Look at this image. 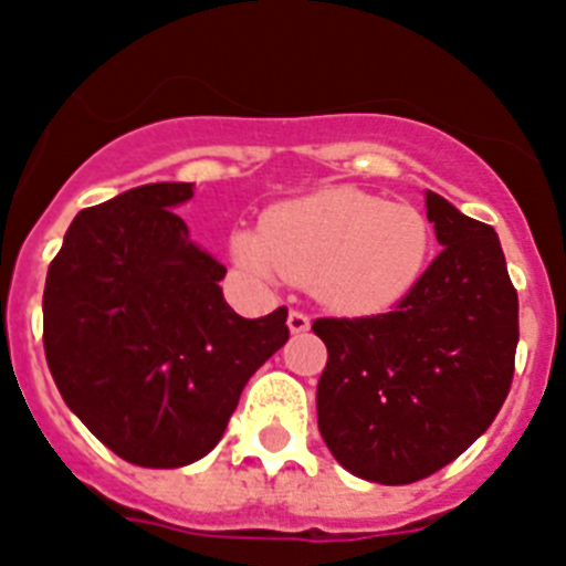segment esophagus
<instances>
[{
	"instance_id": "34e87169",
	"label": "esophagus",
	"mask_w": 566,
	"mask_h": 566,
	"mask_svg": "<svg viewBox=\"0 0 566 566\" xmlns=\"http://www.w3.org/2000/svg\"><path fill=\"white\" fill-rule=\"evenodd\" d=\"M287 326H290V332H293V335H301V332L310 329V315L298 313V310H290Z\"/></svg>"
}]
</instances>
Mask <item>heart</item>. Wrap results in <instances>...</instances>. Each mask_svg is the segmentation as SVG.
<instances>
[{"label":"heart","instance_id":"1","mask_svg":"<svg viewBox=\"0 0 566 566\" xmlns=\"http://www.w3.org/2000/svg\"><path fill=\"white\" fill-rule=\"evenodd\" d=\"M231 251L253 276L307 282L343 313H382L424 273L430 226L408 203L329 187L268 209L262 229L231 237Z\"/></svg>","mask_w":566,"mask_h":566}]
</instances>
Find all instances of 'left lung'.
<instances>
[{"label": "left lung", "mask_w": 566, "mask_h": 566, "mask_svg": "<svg viewBox=\"0 0 566 566\" xmlns=\"http://www.w3.org/2000/svg\"><path fill=\"white\" fill-rule=\"evenodd\" d=\"M441 253L394 313L318 318L329 360L318 430L335 461L371 483L430 478L467 452L514 379L520 301L497 231L424 195Z\"/></svg>", "instance_id": "8db88e82"}]
</instances>
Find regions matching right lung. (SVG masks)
Masks as SVG:
<instances>
[{
  "label": "right lung",
  "instance_id": "add662e5",
  "mask_svg": "<svg viewBox=\"0 0 566 566\" xmlns=\"http://www.w3.org/2000/svg\"><path fill=\"white\" fill-rule=\"evenodd\" d=\"M192 184L77 211L44 287V352L69 410L123 461L178 469L223 438L240 394L287 343V310L242 318L226 268L189 240Z\"/></svg>",
  "mask_w": 566,
  "mask_h": 566
}]
</instances>
